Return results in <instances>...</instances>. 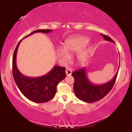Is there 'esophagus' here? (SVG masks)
I'll use <instances>...</instances> for the list:
<instances>
[{
  "label": "esophagus",
  "mask_w": 132,
  "mask_h": 132,
  "mask_svg": "<svg viewBox=\"0 0 132 132\" xmlns=\"http://www.w3.org/2000/svg\"><path fill=\"white\" fill-rule=\"evenodd\" d=\"M65 72H66V75H68V76H69V75H70L71 74V73H72V70L71 69L68 68V69H66Z\"/></svg>",
  "instance_id": "34e87169"
}]
</instances>
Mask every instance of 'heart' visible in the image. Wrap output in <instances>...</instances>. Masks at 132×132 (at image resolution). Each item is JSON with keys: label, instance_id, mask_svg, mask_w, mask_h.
Wrapping results in <instances>:
<instances>
[{"label": "heart", "instance_id": "heart-1", "mask_svg": "<svg viewBox=\"0 0 132 132\" xmlns=\"http://www.w3.org/2000/svg\"><path fill=\"white\" fill-rule=\"evenodd\" d=\"M89 39L84 36H77V37L69 38L64 43V49L62 48L58 49V54L62 60L68 61L69 58V54H73L79 52L87 45ZM89 52V50L88 49H85L79 53L77 59L80 64L85 63L88 60Z\"/></svg>", "mask_w": 132, "mask_h": 132}]
</instances>
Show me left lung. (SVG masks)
Returning a JSON list of instances; mask_svg holds the SVG:
<instances>
[{"instance_id":"left-lung-1","label":"left lung","mask_w":132,"mask_h":132,"mask_svg":"<svg viewBox=\"0 0 132 132\" xmlns=\"http://www.w3.org/2000/svg\"><path fill=\"white\" fill-rule=\"evenodd\" d=\"M105 40L114 44L113 40L107 36L101 34ZM118 71L111 80L101 85H94L87 76V69L83 68L71 74L74 78V91L76 96L80 100L86 103L97 102L105 96L111 90L116 82Z\"/></svg>"}]
</instances>
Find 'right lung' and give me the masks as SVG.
Instances as JSON below:
<instances>
[{
    "instance_id": "right-lung-1",
    "label": "right lung",
    "mask_w": 132,
    "mask_h": 132,
    "mask_svg": "<svg viewBox=\"0 0 132 132\" xmlns=\"http://www.w3.org/2000/svg\"><path fill=\"white\" fill-rule=\"evenodd\" d=\"M51 29H38L30 33L23 38L27 37L35 33H48ZM20 41L14 51L12 59V73L14 80L21 92L28 99L32 102L41 103L52 99L55 94L58 84L65 78V68L54 66L48 73L39 77H28L22 74L16 66V55Z\"/></svg>"
}]
</instances>
